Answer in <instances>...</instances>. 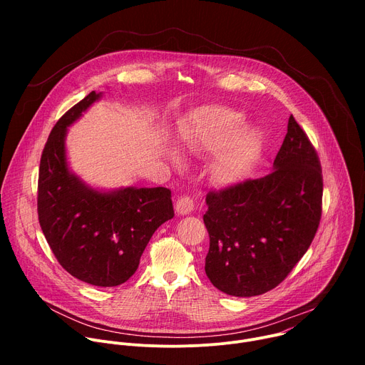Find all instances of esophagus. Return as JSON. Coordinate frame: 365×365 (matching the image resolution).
<instances>
[{"instance_id": "1", "label": "esophagus", "mask_w": 365, "mask_h": 365, "mask_svg": "<svg viewBox=\"0 0 365 365\" xmlns=\"http://www.w3.org/2000/svg\"><path fill=\"white\" fill-rule=\"evenodd\" d=\"M195 210V200L190 196H180L176 202V212L186 215Z\"/></svg>"}]
</instances>
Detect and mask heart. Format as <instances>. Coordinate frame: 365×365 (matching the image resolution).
Returning a JSON list of instances; mask_svg holds the SVG:
<instances>
[{
  "instance_id": "obj_1",
  "label": "heart",
  "mask_w": 365,
  "mask_h": 365,
  "mask_svg": "<svg viewBox=\"0 0 365 365\" xmlns=\"http://www.w3.org/2000/svg\"><path fill=\"white\" fill-rule=\"evenodd\" d=\"M241 127V115L221 106L205 107L197 111L195 127L182 133L186 147L220 150L217 169L225 179H234L248 166L258 147L254 131Z\"/></svg>"
}]
</instances>
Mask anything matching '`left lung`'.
I'll return each instance as SVG.
<instances>
[{
	"mask_svg": "<svg viewBox=\"0 0 365 365\" xmlns=\"http://www.w3.org/2000/svg\"><path fill=\"white\" fill-rule=\"evenodd\" d=\"M273 170L206 195L205 273L221 292L250 297L279 286L315 238L322 217L319 155L293 115Z\"/></svg>",
	"mask_w": 365,
	"mask_h": 365,
	"instance_id": "obj_1",
	"label": "left lung"
}]
</instances>
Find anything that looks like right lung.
I'll list each match as a JSON object with an SVG mask.
<instances>
[{
    "instance_id": "right-lung-1",
    "label": "right lung",
    "mask_w": 365,
    "mask_h": 365,
    "mask_svg": "<svg viewBox=\"0 0 365 365\" xmlns=\"http://www.w3.org/2000/svg\"><path fill=\"white\" fill-rule=\"evenodd\" d=\"M98 98L95 91L88 93L50 131L40 159L37 214L48 247L69 274L93 286L114 287L135 273L151 235L175 211L168 187L101 193L69 172L66 127Z\"/></svg>"
}]
</instances>
